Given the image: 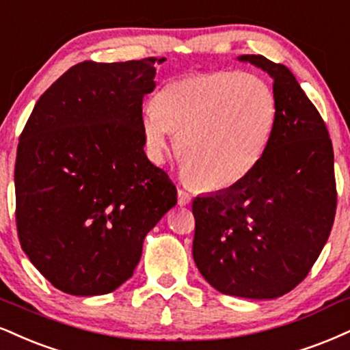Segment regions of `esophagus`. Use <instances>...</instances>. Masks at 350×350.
<instances>
[{
  "instance_id": "esophagus-1",
  "label": "esophagus",
  "mask_w": 350,
  "mask_h": 350,
  "mask_svg": "<svg viewBox=\"0 0 350 350\" xmlns=\"http://www.w3.org/2000/svg\"><path fill=\"white\" fill-rule=\"evenodd\" d=\"M191 202H192L191 193L183 191V189H179V191H178V204L180 205V207H184V205H189Z\"/></svg>"
}]
</instances>
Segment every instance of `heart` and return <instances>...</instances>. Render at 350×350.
I'll use <instances>...</instances> for the list:
<instances>
[{
    "mask_svg": "<svg viewBox=\"0 0 350 350\" xmlns=\"http://www.w3.org/2000/svg\"><path fill=\"white\" fill-rule=\"evenodd\" d=\"M275 119V94L264 79L221 70L164 84L143 112L142 132L151 161H163L171 133L189 178L207 191H225L262 161Z\"/></svg>",
    "mask_w": 350,
    "mask_h": 350,
    "instance_id": "heart-1",
    "label": "heart"
}]
</instances>
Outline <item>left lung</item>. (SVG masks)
<instances>
[{
  "mask_svg": "<svg viewBox=\"0 0 350 350\" xmlns=\"http://www.w3.org/2000/svg\"><path fill=\"white\" fill-rule=\"evenodd\" d=\"M273 79L277 119L262 161L234 187L196 197L192 256L218 292L285 295L308 275L336 215L334 153L324 120L287 66L239 55Z\"/></svg>",
  "mask_w": 350,
  "mask_h": 350,
  "instance_id": "left-lung-1",
  "label": "left lung"
}]
</instances>
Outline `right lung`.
Returning a JSON list of instances; mask_svg holds the SVG:
<instances>
[{"label": "right lung", "instance_id": "add662e5", "mask_svg": "<svg viewBox=\"0 0 350 350\" xmlns=\"http://www.w3.org/2000/svg\"><path fill=\"white\" fill-rule=\"evenodd\" d=\"M166 58L83 62L49 88L16 157L23 251L55 288L106 295L133 275L143 241L178 191L146 158L143 98Z\"/></svg>", "mask_w": 350, "mask_h": 350}]
</instances>
